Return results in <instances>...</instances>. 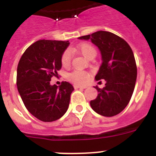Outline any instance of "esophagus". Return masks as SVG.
<instances>
[{
	"label": "esophagus",
	"mask_w": 156,
	"mask_h": 156,
	"mask_svg": "<svg viewBox=\"0 0 156 156\" xmlns=\"http://www.w3.org/2000/svg\"><path fill=\"white\" fill-rule=\"evenodd\" d=\"M74 87L75 88H80V89H85L87 87V86H80V85H74Z\"/></svg>",
	"instance_id": "obj_1"
}]
</instances>
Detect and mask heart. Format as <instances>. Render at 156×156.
Wrapping results in <instances>:
<instances>
[{
  "mask_svg": "<svg viewBox=\"0 0 156 156\" xmlns=\"http://www.w3.org/2000/svg\"><path fill=\"white\" fill-rule=\"evenodd\" d=\"M76 51L88 59L94 58L97 54V51L94 47L89 43H83L76 48ZM72 57V53L69 50H66L63 52L61 57V64L64 68L69 67ZM89 77L90 76L88 73L80 70H76L68 75V79L76 84H84L88 81Z\"/></svg>",
  "mask_w": 156,
  "mask_h": 156,
  "instance_id": "obj_1",
  "label": "heart"
}]
</instances>
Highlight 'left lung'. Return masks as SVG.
<instances>
[{"label": "left lung", "instance_id": "obj_1", "mask_svg": "<svg viewBox=\"0 0 156 156\" xmlns=\"http://www.w3.org/2000/svg\"><path fill=\"white\" fill-rule=\"evenodd\" d=\"M79 39L90 40L100 49L102 57L95 79L105 80L106 83L103 88L95 87L98 95L90 101L92 109L107 117L120 113L131 98L137 79V65L131 48L125 40L107 31H97Z\"/></svg>", "mask_w": 156, "mask_h": 156}]
</instances>
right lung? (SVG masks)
<instances>
[{
    "mask_svg": "<svg viewBox=\"0 0 156 156\" xmlns=\"http://www.w3.org/2000/svg\"><path fill=\"white\" fill-rule=\"evenodd\" d=\"M69 44V41H37L25 51L18 64L19 94L27 110L43 122L60 119L69 108L73 87L66 81L59 87L50 84L62 68V55Z\"/></svg>",
    "mask_w": 156,
    "mask_h": 156,
    "instance_id": "add662e5",
    "label": "right lung"
}]
</instances>
